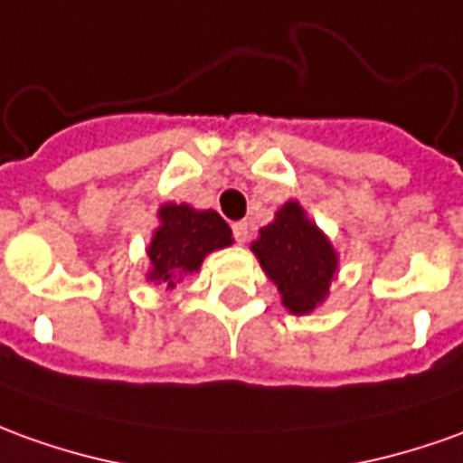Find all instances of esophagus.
<instances>
[{
	"instance_id": "1",
	"label": "esophagus",
	"mask_w": 463,
	"mask_h": 463,
	"mask_svg": "<svg viewBox=\"0 0 463 463\" xmlns=\"http://www.w3.org/2000/svg\"><path fill=\"white\" fill-rule=\"evenodd\" d=\"M232 229H234V239H237L239 244H244L250 239V224L247 222H237Z\"/></svg>"
}]
</instances>
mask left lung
Listing matches in <instances>:
<instances>
[{
  "label": "left lung",
  "mask_w": 463,
  "mask_h": 463,
  "mask_svg": "<svg viewBox=\"0 0 463 463\" xmlns=\"http://www.w3.org/2000/svg\"><path fill=\"white\" fill-rule=\"evenodd\" d=\"M250 250L282 295L287 312L310 315L327 299L340 257L299 201H285Z\"/></svg>",
  "instance_id": "1"
}]
</instances>
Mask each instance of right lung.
<instances>
[{
  "label": "right lung",
  "instance_id": "obj_1",
  "mask_svg": "<svg viewBox=\"0 0 463 463\" xmlns=\"http://www.w3.org/2000/svg\"><path fill=\"white\" fill-rule=\"evenodd\" d=\"M234 237L224 219L213 209H194L189 203H161L158 226L148 244V272L146 279L164 289L199 272L203 260L216 250L232 247Z\"/></svg>",
  "mask_w": 463,
  "mask_h": 463
}]
</instances>
